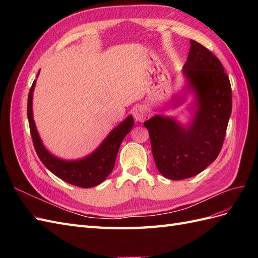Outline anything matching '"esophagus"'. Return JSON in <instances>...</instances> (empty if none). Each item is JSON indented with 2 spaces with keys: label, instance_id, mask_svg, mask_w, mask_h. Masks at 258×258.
Wrapping results in <instances>:
<instances>
[{
  "label": "esophagus",
  "instance_id": "1",
  "mask_svg": "<svg viewBox=\"0 0 258 258\" xmlns=\"http://www.w3.org/2000/svg\"><path fill=\"white\" fill-rule=\"evenodd\" d=\"M146 115H147V111L144 106L139 105L134 108V117L137 121L139 122L144 121L146 118Z\"/></svg>",
  "mask_w": 258,
  "mask_h": 258
}]
</instances>
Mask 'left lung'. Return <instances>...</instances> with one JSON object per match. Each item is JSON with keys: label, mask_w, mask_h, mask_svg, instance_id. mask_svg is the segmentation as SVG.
Returning <instances> with one entry per match:
<instances>
[{"label": "left lung", "mask_w": 258, "mask_h": 258, "mask_svg": "<svg viewBox=\"0 0 258 258\" xmlns=\"http://www.w3.org/2000/svg\"><path fill=\"white\" fill-rule=\"evenodd\" d=\"M182 73L185 88L181 96L174 97L172 106L182 104L191 92L189 121L182 123L173 116L157 114L144 122L156 167L163 176L175 181L197 175L216 159L232 108L228 76L221 61L205 46L190 40Z\"/></svg>", "instance_id": "obj_1"}]
</instances>
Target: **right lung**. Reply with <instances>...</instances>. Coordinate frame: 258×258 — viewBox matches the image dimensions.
I'll use <instances>...</instances> for the list:
<instances>
[{
    "mask_svg": "<svg viewBox=\"0 0 258 258\" xmlns=\"http://www.w3.org/2000/svg\"><path fill=\"white\" fill-rule=\"evenodd\" d=\"M38 74H40V71H38L37 76ZM35 83L36 81L33 82L28 97V119L31 136H32L38 158L51 173L69 184L82 187V188H90V187L101 184L112 172L122 140L129 134L135 124L134 117L129 115L106 136L102 143L95 151L86 157L74 160L62 159L51 154L45 147L36 129L32 108Z\"/></svg>",
    "mask_w": 258,
    "mask_h": 258,
    "instance_id": "right-lung-1",
    "label": "right lung"
}]
</instances>
